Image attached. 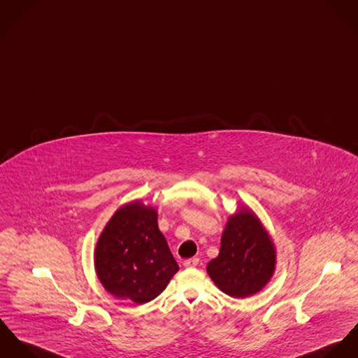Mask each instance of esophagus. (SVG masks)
Wrapping results in <instances>:
<instances>
[{
    "label": "esophagus",
    "mask_w": 358,
    "mask_h": 358,
    "mask_svg": "<svg viewBox=\"0 0 358 358\" xmlns=\"http://www.w3.org/2000/svg\"><path fill=\"white\" fill-rule=\"evenodd\" d=\"M198 264V258H189V259H185V261L182 262V265H184L185 268H195Z\"/></svg>",
    "instance_id": "1"
}]
</instances>
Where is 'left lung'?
<instances>
[{
	"instance_id": "obj_1",
	"label": "left lung",
	"mask_w": 358,
	"mask_h": 358,
	"mask_svg": "<svg viewBox=\"0 0 358 358\" xmlns=\"http://www.w3.org/2000/svg\"><path fill=\"white\" fill-rule=\"evenodd\" d=\"M276 268V250L259 218L241 207L228 218L217 258L207 265L215 285L229 296L247 298L261 291Z\"/></svg>"
}]
</instances>
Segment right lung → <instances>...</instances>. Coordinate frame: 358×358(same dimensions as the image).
<instances>
[{
    "instance_id": "obj_1",
    "label": "right lung",
    "mask_w": 358,
    "mask_h": 358,
    "mask_svg": "<svg viewBox=\"0 0 358 358\" xmlns=\"http://www.w3.org/2000/svg\"><path fill=\"white\" fill-rule=\"evenodd\" d=\"M94 268L115 298L137 305L155 299L178 271L158 228V211L140 200L120 207L97 240Z\"/></svg>"
}]
</instances>
